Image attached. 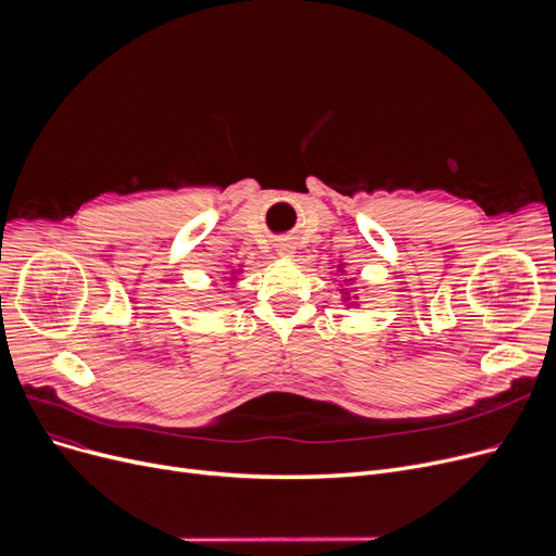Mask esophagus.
<instances>
[{
	"label": "esophagus",
	"mask_w": 556,
	"mask_h": 556,
	"mask_svg": "<svg viewBox=\"0 0 556 556\" xmlns=\"http://www.w3.org/2000/svg\"><path fill=\"white\" fill-rule=\"evenodd\" d=\"M277 254H279L281 258H290V256L295 254V243L288 241V239H281V241L277 243Z\"/></svg>",
	"instance_id": "esophagus-1"
}]
</instances>
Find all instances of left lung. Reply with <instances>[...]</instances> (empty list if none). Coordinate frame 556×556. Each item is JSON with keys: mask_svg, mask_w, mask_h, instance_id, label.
<instances>
[{"mask_svg": "<svg viewBox=\"0 0 556 556\" xmlns=\"http://www.w3.org/2000/svg\"><path fill=\"white\" fill-rule=\"evenodd\" d=\"M338 273H340V275H344V263H340V266H338ZM344 283H346V286L356 283V277H349V279H344ZM340 293H342V302H344L346 306H358V304H356V298L352 300V295H349V290H346V288H342Z\"/></svg>", "mask_w": 556, "mask_h": 556, "instance_id": "left-lung-1", "label": "left lung"}]
</instances>
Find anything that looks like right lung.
Instances as JSON below:
<instances>
[{
    "label": "right lung",
    "instance_id": "right-lung-1",
    "mask_svg": "<svg viewBox=\"0 0 556 556\" xmlns=\"http://www.w3.org/2000/svg\"><path fill=\"white\" fill-rule=\"evenodd\" d=\"M241 273H243L241 268H231V273H229V283H237V279H239Z\"/></svg>",
    "mask_w": 556,
    "mask_h": 556
}]
</instances>
